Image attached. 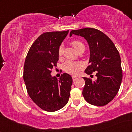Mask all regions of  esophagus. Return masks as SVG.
<instances>
[{"label": "esophagus", "mask_w": 132, "mask_h": 132, "mask_svg": "<svg viewBox=\"0 0 132 132\" xmlns=\"http://www.w3.org/2000/svg\"><path fill=\"white\" fill-rule=\"evenodd\" d=\"M72 79H73V81L74 82V81H75L76 80L77 77H75V76H72Z\"/></svg>", "instance_id": "esophagus-1"}]
</instances>
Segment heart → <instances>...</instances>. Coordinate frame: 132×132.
Wrapping results in <instances>:
<instances>
[{"instance_id":"heart-1","label":"heart","mask_w":132,"mask_h":132,"mask_svg":"<svg viewBox=\"0 0 132 132\" xmlns=\"http://www.w3.org/2000/svg\"><path fill=\"white\" fill-rule=\"evenodd\" d=\"M71 44L77 52L80 51V50L83 48H85L84 44L80 41L77 40H74L71 42ZM63 47L62 45L59 46L58 49V55L59 57H61L63 54ZM84 67V64L82 62H73V61H67L64 64L63 68L66 73H67L70 75H76L78 74L79 71L82 69Z\"/></svg>"}]
</instances>
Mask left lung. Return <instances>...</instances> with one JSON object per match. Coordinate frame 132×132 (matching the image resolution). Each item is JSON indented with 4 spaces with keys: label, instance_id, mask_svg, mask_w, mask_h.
<instances>
[{
    "label": "left lung",
    "instance_id": "obj_1",
    "mask_svg": "<svg viewBox=\"0 0 132 132\" xmlns=\"http://www.w3.org/2000/svg\"><path fill=\"white\" fill-rule=\"evenodd\" d=\"M84 37L89 44V65L85 70L87 75L96 71L97 80L83 77L85 84L82 94L89 104L103 106L116 96L122 78L120 54L111 39L96 29L86 28L70 32Z\"/></svg>",
    "mask_w": 132,
    "mask_h": 132
}]
</instances>
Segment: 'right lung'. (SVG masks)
Masks as SVG:
<instances>
[{
  "instance_id": "right-lung-1",
  "label": "right lung",
  "mask_w": 132,
  "mask_h": 132,
  "mask_svg": "<svg viewBox=\"0 0 132 132\" xmlns=\"http://www.w3.org/2000/svg\"><path fill=\"white\" fill-rule=\"evenodd\" d=\"M68 30L48 32L39 36L25 59L23 79L30 98L44 111L55 112L68 102L73 79L67 73L59 79L50 74L59 60L58 49Z\"/></svg>"
}]
</instances>
